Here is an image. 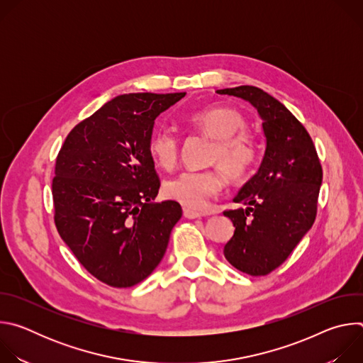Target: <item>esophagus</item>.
I'll return each mask as SVG.
<instances>
[{"label":"esophagus","instance_id":"obj_1","mask_svg":"<svg viewBox=\"0 0 363 363\" xmlns=\"http://www.w3.org/2000/svg\"><path fill=\"white\" fill-rule=\"evenodd\" d=\"M203 214L202 213H198V211H194V210H188V208H184V217L188 218V220H195V218H201Z\"/></svg>","mask_w":363,"mask_h":363}]
</instances>
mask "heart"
Masks as SVG:
<instances>
[{
	"instance_id": "obj_1",
	"label": "heart",
	"mask_w": 363,
	"mask_h": 363,
	"mask_svg": "<svg viewBox=\"0 0 363 363\" xmlns=\"http://www.w3.org/2000/svg\"><path fill=\"white\" fill-rule=\"evenodd\" d=\"M185 122L192 129L214 142L210 162L218 164L231 179L242 178L255 160L251 138L244 133L245 121L237 111L228 108H205L191 112ZM152 161L164 169L175 165L179 153L178 136L167 128L155 132L147 143ZM223 188L218 171H184L164 184V195L188 210H203Z\"/></svg>"
}]
</instances>
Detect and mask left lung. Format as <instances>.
Masks as SVG:
<instances>
[{"instance_id": "left-lung-1", "label": "left lung", "mask_w": 363, "mask_h": 363, "mask_svg": "<svg viewBox=\"0 0 363 363\" xmlns=\"http://www.w3.org/2000/svg\"><path fill=\"white\" fill-rule=\"evenodd\" d=\"M217 93L248 101L263 121L264 157L234 198L247 206L224 213L235 227L224 255L245 274L266 276L284 263L312 228L322 167L312 138L277 99L254 86Z\"/></svg>"}]
</instances>
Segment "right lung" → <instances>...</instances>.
Here are the masks:
<instances>
[{
    "label": "right lung",
    "mask_w": 363,
    "mask_h": 363,
    "mask_svg": "<svg viewBox=\"0 0 363 363\" xmlns=\"http://www.w3.org/2000/svg\"><path fill=\"white\" fill-rule=\"evenodd\" d=\"M185 96L129 93L105 103L67 135L53 179L55 223L80 264L112 287H132L161 263L177 201L160 191L147 143L155 119Z\"/></svg>",
    "instance_id": "right-lung-1"
}]
</instances>
